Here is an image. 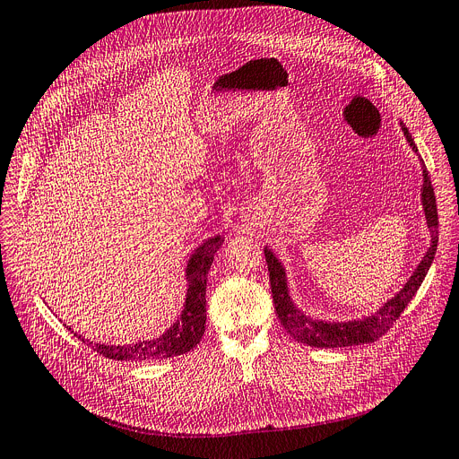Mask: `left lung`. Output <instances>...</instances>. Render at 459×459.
<instances>
[{
  "mask_svg": "<svg viewBox=\"0 0 459 459\" xmlns=\"http://www.w3.org/2000/svg\"><path fill=\"white\" fill-rule=\"evenodd\" d=\"M401 130L408 141V145L411 147V151L415 154H419V151L415 147V141L403 121H401ZM419 163L422 169L420 204H422V211H425L427 226L430 230V248L427 250L425 255H422V259L415 266L413 273L408 277L404 287L394 298L382 303V307H378V310H375L368 316H362V318L345 320V322H334V320L327 322V320L310 318V316H307L301 308H298V305L290 298L285 266L281 264V261L268 248V246H264V257H266V264H268V272H270V287H272L277 318H279L281 325L287 329V333L294 340L312 345V347H325V349L362 345V343L375 342L377 338H380L382 334L390 331V327L399 318L401 312L413 299L415 292L419 290L420 283L425 281V277L432 266V261H434V255L437 250V224H439L436 195H434L429 170L425 167V161H422L420 158H419Z\"/></svg>",
  "mask_w": 459,
  "mask_h": 459,
  "instance_id": "obj_1",
  "label": "left lung"
}]
</instances>
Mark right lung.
Masks as SVG:
<instances>
[{
  "mask_svg": "<svg viewBox=\"0 0 459 459\" xmlns=\"http://www.w3.org/2000/svg\"><path fill=\"white\" fill-rule=\"evenodd\" d=\"M224 238L221 235L204 240L198 248L191 254L186 266L187 292L184 301V310L161 336L152 340L135 342L128 345H108V343H93L81 334L74 333L79 340L90 345L99 355L112 360H161L184 355L191 351L204 336L205 331V287H207V272L213 263L217 250L221 248Z\"/></svg>",
  "mask_w": 459,
  "mask_h": 459,
  "instance_id": "obj_1",
  "label": "right lung"
}]
</instances>
